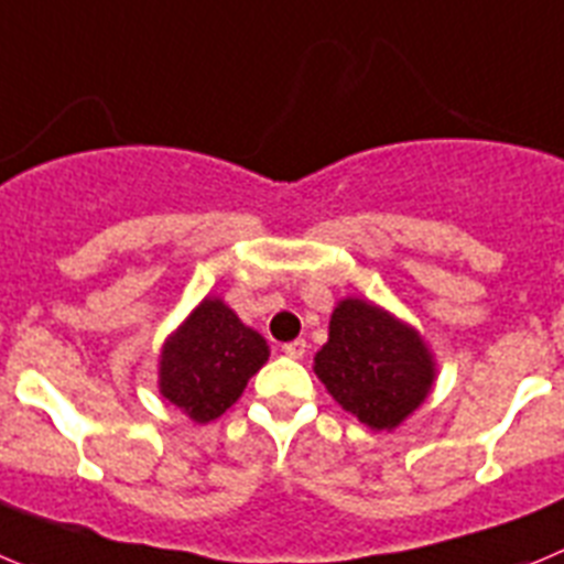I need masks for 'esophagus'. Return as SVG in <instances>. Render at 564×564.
Here are the masks:
<instances>
[{"label": "esophagus", "mask_w": 564, "mask_h": 564, "mask_svg": "<svg viewBox=\"0 0 564 564\" xmlns=\"http://www.w3.org/2000/svg\"><path fill=\"white\" fill-rule=\"evenodd\" d=\"M306 348H308L306 339H292V343L283 345V354H286V357H292V359H303Z\"/></svg>", "instance_id": "esophagus-1"}]
</instances>
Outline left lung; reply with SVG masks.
I'll return each mask as SVG.
<instances>
[{"mask_svg": "<svg viewBox=\"0 0 564 564\" xmlns=\"http://www.w3.org/2000/svg\"><path fill=\"white\" fill-rule=\"evenodd\" d=\"M314 373L365 427L393 433L430 395L438 362L408 319L343 297L328 319V343L314 354Z\"/></svg>", "mask_w": 564, "mask_h": 564, "instance_id": "obj_1", "label": "left lung"}]
</instances>
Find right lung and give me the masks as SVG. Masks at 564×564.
<instances>
[{
	"instance_id": "obj_1",
	"label": "right lung",
	"mask_w": 564,
	"mask_h": 564,
	"mask_svg": "<svg viewBox=\"0 0 564 564\" xmlns=\"http://www.w3.org/2000/svg\"><path fill=\"white\" fill-rule=\"evenodd\" d=\"M267 359V339L207 294L162 343L156 388L187 419L207 424L238 402Z\"/></svg>"
}]
</instances>
